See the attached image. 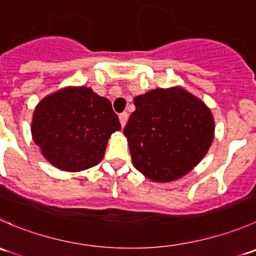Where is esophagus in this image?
I'll return each mask as SVG.
<instances>
[{
  "instance_id": "34e87169",
  "label": "esophagus",
  "mask_w": 256,
  "mask_h": 256,
  "mask_svg": "<svg viewBox=\"0 0 256 256\" xmlns=\"http://www.w3.org/2000/svg\"><path fill=\"white\" fill-rule=\"evenodd\" d=\"M118 118H120V124H121V126H125L126 125V122H128V112H122V114H120V116H118Z\"/></svg>"
}]
</instances>
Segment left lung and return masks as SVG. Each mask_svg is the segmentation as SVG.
Segmentation results:
<instances>
[{
	"label": "left lung",
	"mask_w": 256,
	"mask_h": 256,
	"mask_svg": "<svg viewBox=\"0 0 256 256\" xmlns=\"http://www.w3.org/2000/svg\"><path fill=\"white\" fill-rule=\"evenodd\" d=\"M124 135L132 164L154 182H172L197 166L214 138V118L200 98L182 86L150 90L134 99Z\"/></svg>",
	"instance_id": "1"
}]
</instances>
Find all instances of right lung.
<instances>
[{"mask_svg":"<svg viewBox=\"0 0 256 256\" xmlns=\"http://www.w3.org/2000/svg\"><path fill=\"white\" fill-rule=\"evenodd\" d=\"M120 130L109 99L88 86H66L43 98L30 124L33 141L44 158L66 172L99 164L112 134Z\"/></svg>","mask_w":256,"mask_h":256,"instance_id":"right-lung-1","label":"right lung"}]
</instances>
